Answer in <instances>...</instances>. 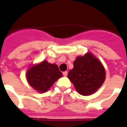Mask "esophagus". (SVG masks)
Masks as SVG:
<instances>
[{
    "mask_svg": "<svg viewBox=\"0 0 127 127\" xmlns=\"http://www.w3.org/2000/svg\"><path fill=\"white\" fill-rule=\"evenodd\" d=\"M63 73L64 76H66V75H67V74H68V72H67V71H64Z\"/></svg>",
    "mask_w": 127,
    "mask_h": 127,
    "instance_id": "1",
    "label": "esophagus"
}]
</instances>
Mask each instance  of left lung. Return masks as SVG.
Wrapping results in <instances>:
<instances>
[{"instance_id":"1","label":"left lung","mask_w":127,"mask_h":127,"mask_svg":"<svg viewBox=\"0 0 127 127\" xmlns=\"http://www.w3.org/2000/svg\"><path fill=\"white\" fill-rule=\"evenodd\" d=\"M68 77L80 95L88 96L101 87L105 81V71L101 62L92 54L87 53L76 58Z\"/></svg>"}]
</instances>
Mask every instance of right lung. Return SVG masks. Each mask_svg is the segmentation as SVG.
I'll use <instances>...</instances> for the list:
<instances>
[{
  "label": "right lung",
  "instance_id": "add662e5",
  "mask_svg": "<svg viewBox=\"0 0 127 127\" xmlns=\"http://www.w3.org/2000/svg\"><path fill=\"white\" fill-rule=\"evenodd\" d=\"M62 75L56 64L48 63L46 61L32 66L26 73V78L29 84L39 93L47 91Z\"/></svg>",
  "mask_w": 127,
  "mask_h": 127
}]
</instances>
